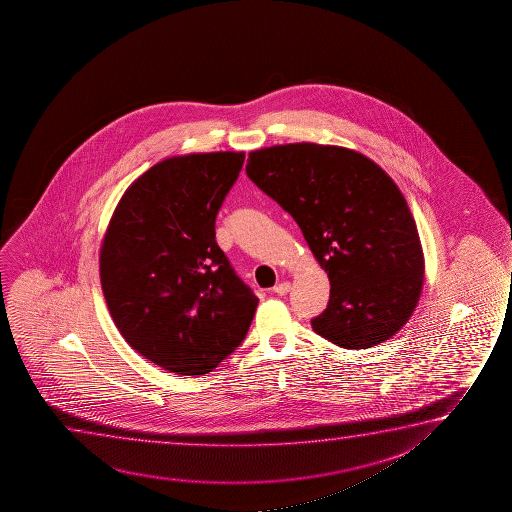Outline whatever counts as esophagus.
I'll return each mask as SVG.
<instances>
[{
  "label": "esophagus",
  "instance_id": "esophagus-1",
  "mask_svg": "<svg viewBox=\"0 0 512 512\" xmlns=\"http://www.w3.org/2000/svg\"><path fill=\"white\" fill-rule=\"evenodd\" d=\"M288 290H290V283L283 281V283H278V285L274 287V294L285 295L288 294Z\"/></svg>",
  "mask_w": 512,
  "mask_h": 512
}]
</instances>
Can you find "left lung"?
I'll use <instances>...</instances> for the list:
<instances>
[{"instance_id":"obj_1","label":"left lung","mask_w":512,"mask_h":512,"mask_svg":"<svg viewBox=\"0 0 512 512\" xmlns=\"http://www.w3.org/2000/svg\"><path fill=\"white\" fill-rule=\"evenodd\" d=\"M246 175L280 204L330 281L316 334L346 350L395 336L420 299L425 259L392 178L355 150L288 143L248 154Z\"/></svg>"}]
</instances>
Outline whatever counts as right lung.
<instances>
[{"instance_id":"obj_1","label":"right lung","mask_w":512,"mask_h":512,"mask_svg":"<svg viewBox=\"0 0 512 512\" xmlns=\"http://www.w3.org/2000/svg\"><path fill=\"white\" fill-rule=\"evenodd\" d=\"M243 152L169 157L134 180L99 252L106 306L127 344L182 376L211 372L243 343L259 299L215 241Z\"/></svg>"}]
</instances>
